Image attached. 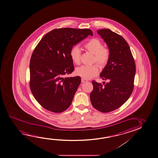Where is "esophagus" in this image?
<instances>
[{"mask_svg": "<svg viewBox=\"0 0 158 158\" xmlns=\"http://www.w3.org/2000/svg\"><path fill=\"white\" fill-rule=\"evenodd\" d=\"M88 81L87 79H86L85 78H81V82H86Z\"/></svg>", "mask_w": 158, "mask_h": 158, "instance_id": "esophagus-1", "label": "esophagus"}]
</instances>
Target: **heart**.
Returning <instances> with one entry per match:
<instances>
[{
    "instance_id": "obj_1",
    "label": "heart",
    "mask_w": 158,
    "mask_h": 158,
    "mask_svg": "<svg viewBox=\"0 0 158 158\" xmlns=\"http://www.w3.org/2000/svg\"><path fill=\"white\" fill-rule=\"evenodd\" d=\"M83 47L85 50L94 54V62H97L102 67L107 64L111 55L110 49L103 46V44L99 39H89L83 44ZM69 56L74 64H80L81 51L77 46H74L72 48ZM99 72V67L97 64L90 66H81L77 68L75 71L76 75L85 79L93 78L97 76Z\"/></svg>"
}]
</instances>
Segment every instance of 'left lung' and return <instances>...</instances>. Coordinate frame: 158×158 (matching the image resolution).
I'll list each match as a JSON object with an SVG mask.
<instances>
[{"instance_id":"8db88e82","label":"left lung","mask_w":158,"mask_h":158,"mask_svg":"<svg viewBox=\"0 0 158 158\" xmlns=\"http://www.w3.org/2000/svg\"><path fill=\"white\" fill-rule=\"evenodd\" d=\"M97 33L107 44L111 55L100 74L108 82H103V85L93 80L90 100L96 109L106 113L121 107L131 96L136 66L130 47L123 37L109 29L98 30Z\"/></svg>"}]
</instances>
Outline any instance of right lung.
I'll return each mask as SVG.
<instances>
[{
	"instance_id": "obj_1",
	"label": "right lung",
	"mask_w": 158,
	"mask_h": 158,
	"mask_svg": "<svg viewBox=\"0 0 158 158\" xmlns=\"http://www.w3.org/2000/svg\"><path fill=\"white\" fill-rule=\"evenodd\" d=\"M89 35L93 33L88 29H55L35 48L30 59L29 85L35 99L46 110L60 113L71 105L81 78H64L74 69L69 53Z\"/></svg>"
}]
</instances>
